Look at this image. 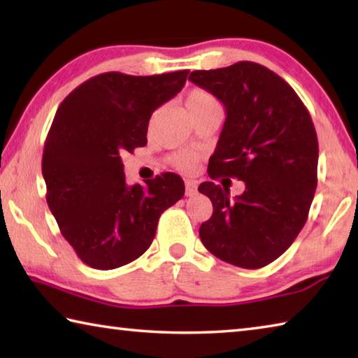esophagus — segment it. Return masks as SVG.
Wrapping results in <instances>:
<instances>
[{
  "label": "esophagus",
  "instance_id": "obj_1",
  "mask_svg": "<svg viewBox=\"0 0 358 358\" xmlns=\"http://www.w3.org/2000/svg\"><path fill=\"white\" fill-rule=\"evenodd\" d=\"M185 186H186V191H185V194H186L187 197L196 196V194H197V185L194 183V181H191V180H186V181H185Z\"/></svg>",
  "mask_w": 358,
  "mask_h": 358
}]
</instances>
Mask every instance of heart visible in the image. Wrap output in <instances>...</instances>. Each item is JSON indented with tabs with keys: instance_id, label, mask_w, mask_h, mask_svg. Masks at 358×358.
<instances>
[{
	"instance_id": "b5f03b06",
	"label": "heart",
	"mask_w": 358,
	"mask_h": 358,
	"mask_svg": "<svg viewBox=\"0 0 358 358\" xmlns=\"http://www.w3.org/2000/svg\"><path fill=\"white\" fill-rule=\"evenodd\" d=\"M215 98L211 94H208L203 90H194V92L189 93L186 99V106L187 108H194V107H201V106H207V104H213ZM175 167H178L180 171L183 172H192L197 166V156L194 153H189V151H183V153H178L172 157Z\"/></svg>"
}]
</instances>
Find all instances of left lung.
<instances>
[{"label":"left lung","mask_w":358,"mask_h":358,"mask_svg":"<svg viewBox=\"0 0 358 358\" xmlns=\"http://www.w3.org/2000/svg\"><path fill=\"white\" fill-rule=\"evenodd\" d=\"M189 80L226 108L208 175L235 177L246 186L234 199L213 181L199 186L213 203L199 235L224 262L260 268L292 245L311 207L319 143L310 112L289 83L257 63L192 71Z\"/></svg>","instance_id":"obj_1"}]
</instances>
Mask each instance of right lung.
<instances>
[{
    "instance_id": "1",
    "label": "right lung",
    "mask_w": 358,
    "mask_h": 358,
    "mask_svg": "<svg viewBox=\"0 0 358 358\" xmlns=\"http://www.w3.org/2000/svg\"><path fill=\"white\" fill-rule=\"evenodd\" d=\"M186 77L187 71L106 72L58 107L42 155L47 203L63 237L93 268H118L141 257L162 211L183 197V180L171 172L129 186L120 155L147 145L151 115L181 92Z\"/></svg>"
}]
</instances>
